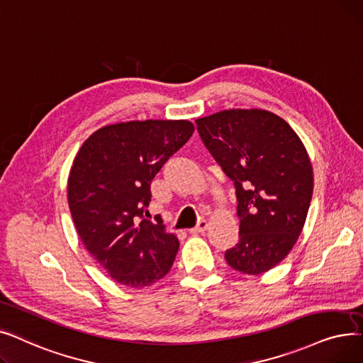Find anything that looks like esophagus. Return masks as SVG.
I'll return each mask as SVG.
<instances>
[{"instance_id":"esophagus-1","label":"esophagus","mask_w":363,"mask_h":363,"mask_svg":"<svg viewBox=\"0 0 363 363\" xmlns=\"http://www.w3.org/2000/svg\"><path fill=\"white\" fill-rule=\"evenodd\" d=\"M206 228H208V221L202 218V220H199V221H198L196 226H195V228H192V229L189 230V232H191L192 235H198V233H203V232L206 230Z\"/></svg>"}]
</instances>
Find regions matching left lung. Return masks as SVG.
Returning <instances> with one entry per match:
<instances>
[{"instance_id": "1", "label": "left lung", "mask_w": 363, "mask_h": 363, "mask_svg": "<svg viewBox=\"0 0 363 363\" xmlns=\"http://www.w3.org/2000/svg\"><path fill=\"white\" fill-rule=\"evenodd\" d=\"M205 147L235 184L239 242L224 252L245 274L281 263L303 230L313 195L307 150L288 123L263 109L196 119Z\"/></svg>"}]
</instances>
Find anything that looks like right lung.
<instances>
[{
    "instance_id": "right-lung-1",
    "label": "right lung",
    "mask_w": 363,
    "mask_h": 363,
    "mask_svg": "<svg viewBox=\"0 0 363 363\" xmlns=\"http://www.w3.org/2000/svg\"><path fill=\"white\" fill-rule=\"evenodd\" d=\"M194 131L189 121H130L97 130L77 153L69 210L85 248L121 285H152L174 263L179 239L146 208L153 177Z\"/></svg>"
}]
</instances>
